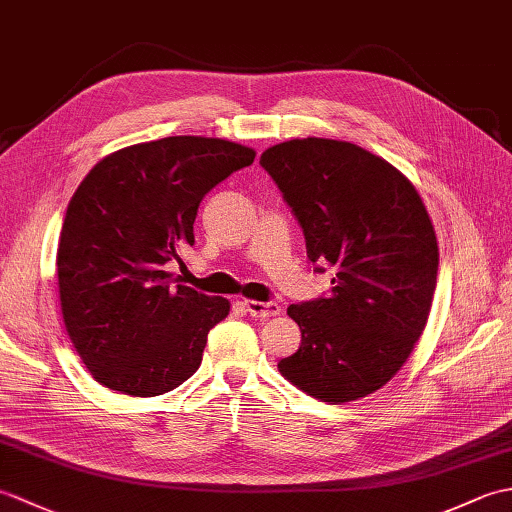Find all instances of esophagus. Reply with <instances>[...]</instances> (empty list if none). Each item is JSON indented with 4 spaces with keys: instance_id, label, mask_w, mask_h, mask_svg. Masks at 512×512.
Returning <instances> with one entry per match:
<instances>
[{
    "instance_id": "esophagus-1",
    "label": "esophagus",
    "mask_w": 512,
    "mask_h": 512,
    "mask_svg": "<svg viewBox=\"0 0 512 512\" xmlns=\"http://www.w3.org/2000/svg\"><path fill=\"white\" fill-rule=\"evenodd\" d=\"M244 308L250 314V317H259V319H268V317H277L281 312V306L275 301H255V299H246Z\"/></svg>"
}]
</instances>
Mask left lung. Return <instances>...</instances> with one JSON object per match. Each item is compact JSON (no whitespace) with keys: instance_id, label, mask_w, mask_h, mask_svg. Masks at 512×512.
Segmentation results:
<instances>
[{"instance_id":"left-lung-1","label":"left lung","mask_w":512,"mask_h":512,"mask_svg":"<svg viewBox=\"0 0 512 512\" xmlns=\"http://www.w3.org/2000/svg\"><path fill=\"white\" fill-rule=\"evenodd\" d=\"M259 165L301 224L310 262L336 268L330 297L288 308L301 345L279 361L281 376L330 405L374 394L407 363L436 290L438 239L420 193L345 140H286Z\"/></svg>"}]
</instances>
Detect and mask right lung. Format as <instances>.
<instances>
[{
  "label": "right lung",
  "instance_id": "add662e5",
  "mask_svg": "<svg viewBox=\"0 0 512 512\" xmlns=\"http://www.w3.org/2000/svg\"><path fill=\"white\" fill-rule=\"evenodd\" d=\"M255 149L169 136L96 162L65 211L57 250L65 330L96 383L160 396L191 378L231 303L176 284L169 262L193 246L202 198Z\"/></svg>",
  "mask_w": 512,
  "mask_h": 512
}]
</instances>
